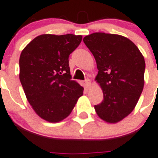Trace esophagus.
I'll list each match as a JSON object with an SVG mask.
<instances>
[{"instance_id": "esophagus-1", "label": "esophagus", "mask_w": 158, "mask_h": 158, "mask_svg": "<svg viewBox=\"0 0 158 158\" xmlns=\"http://www.w3.org/2000/svg\"><path fill=\"white\" fill-rule=\"evenodd\" d=\"M85 85L87 88H89L90 86H91V81H90V79H87L85 80Z\"/></svg>"}]
</instances>
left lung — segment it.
<instances>
[{
	"instance_id": "obj_1",
	"label": "left lung",
	"mask_w": 158,
	"mask_h": 158,
	"mask_svg": "<svg viewBox=\"0 0 158 158\" xmlns=\"http://www.w3.org/2000/svg\"><path fill=\"white\" fill-rule=\"evenodd\" d=\"M83 42L95 59L104 99L95 105L104 121L117 123L134 109L144 87L145 63L137 46L118 34L94 33Z\"/></svg>"
}]
</instances>
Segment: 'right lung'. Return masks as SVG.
Masks as SVG:
<instances>
[{
  "label": "right lung",
  "mask_w": 158,
  "mask_h": 158,
  "mask_svg": "<svg viewBox=\"0 0 158 158\" xmlns=\"http://www.w3.org/2000/svg\"><path fill=\"white\" fill-rule=\"evenodd\" d=\"M81 35L42 34L22 50L20 81L34 112L46 121L59 122L71 114L83 87L71 80L69 55Z\"/></svg>",
  "instance_id": "1"
}]
</instances>
